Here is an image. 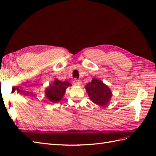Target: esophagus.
I'll return each instance as SVG.
<instances>
[{
	"label": "esophagus",
	"instance_id": "1",
	"mask_svg": "<svg viewBox=\"0 0 156 156\" xmlns=\"http://www.w3.org/2000/svg\"><path fill=\"white\" fill-rule=\"evenodd\" d=\"M73 84L74 85H77V86H80L82 84V81L80 80H77V79H74L73 80Z\"/></svg>",
	"mask_w": 156,
	"mask_h": 156
}]
</instances>
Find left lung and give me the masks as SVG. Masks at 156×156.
<instances>
[{
	"label": "left lung",
	"mask_w": 156,
	"mask_h": 156,
	"mask_svg": "<svg viewBox=\"0 0 156 156\" xmlns=\"http://www.w3.org/2000/svg\"><path fill=\"white\" fill-rule=\"evenodd\" d=\"M90 100L99 106L105 107L109 104L113 94L108 86L100 80L93 78L85 86Z\"/></svg>",
	"instance_id": "1"
}]
</instances>
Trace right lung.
<instances>
[{"label":"right lung","instance_id":"right-lung-1","mask_svg":"<svg viewBox=\"0 0 156 156\" xmlns=\"http://www.w3.org/2000/svg\"><path fill=\"white\" fill-rule=\"evenodd\" d=\"M72 84L69 82H62L57 78L51 83L45 90V95L47 100L53 103L61 101L65 95L66 88L71 86Z\"/></svg>","mask_w":156,"mask_h":156}]
</instances>
